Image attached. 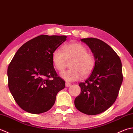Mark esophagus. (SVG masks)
Here are the masks:
<instances>
[{"label": "esophagus", "mask_w": 133, "mask_h": 133, "mask_svg": "<svg viewBox=\"0 0 133 133\" xmlns=\"http://www.w3.org/2000/svg\"><path fill=\"white\" fill-rule=\"evenodd\" d=\"M70 85H71V84H70V83H69L68 82L65 83V86L66 87H70Z\"/></svg>", "instance_id": "34e87169"}]
</instances>
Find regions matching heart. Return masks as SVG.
I'll return each mask as SVG.
<instances>
[{"label": "heart", "instance_id": "b5f03b06", "mask_svg": "<svg viewBox=\"0 0 133 133\" xmlns=\"http://www.w3.org/2000/svg\"><path fill=\"white\" fill-rule=\"evenodd\" d=\"M52 62L56 70L62 72L70 61V69L61 73V76L67 82L80 80L82 76H87L91 74L95 65V59L92 53L78 42L65 45L63 51L56 49L52 53Z\"/></svg>", "mask_w": 133, "mask_h": 133}]
</instances>
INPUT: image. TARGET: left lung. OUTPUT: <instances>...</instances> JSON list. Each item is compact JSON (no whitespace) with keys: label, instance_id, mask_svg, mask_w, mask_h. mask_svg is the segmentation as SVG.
Listing matches in <instances>:
<instances>
[{"label":"left lung","instance_id":"left-lung-1","mask_svg":"<svg viewBox=\"0 0 133 133\" xmlns=\"http://www.w3.org/2000/svg\"><path fill=\"white\" fill-rule=\"evenodd\" d=\"M91 49L95 65L85 82L80 83L81 93L75 100L77 109L85 114L96 115L106 111L117 98L123 81L119 57L102 40L81 39Z\"/></svg>","mask_w":133,"mask_h":133}]
</instances>
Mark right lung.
Here are the masks:
<instances>
[{
  "label": "right lung",
  "instance_id": "obj_1",
  "mask_svg": "<svg viewBox=\"0 0 133 133\" xmlns=\"http://www.w3.org/2000/svg\"><path fill=\"white\" fill-rule=\"evenodd\" d=\"M65 36L41 35L19 49L7 69L8 85L16 103L37 114L53 107L65 81L54 68L52 53L65 41Z\"/></svg>",
  "mask_w": 133,
  "mask_h": 133
}]
</instances>
